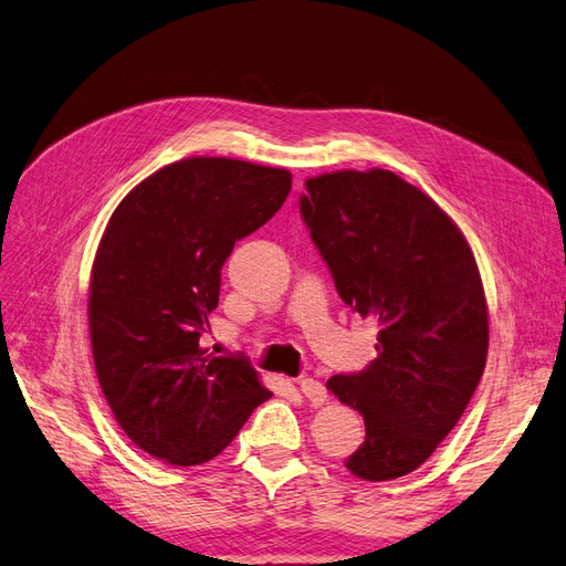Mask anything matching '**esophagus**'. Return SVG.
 <instances>
[{
	"label": "esophagus",
	"mask_w": 566,
	"mask_h": 566,
	"mask_svg": "<svg viewBox=\"0 0 566 566\" xmlns=\"http://www.w3.org/2000/svg\"><path fill=\"white\" fill-rule=\"evenodd\" d=\"M300 391L306 397L312 406H323V401L328 399V389L323 387V382L314 380V378H302L300 380Z\"/></svg>",
	"instance_id": "obj_1"
}]
</instances>
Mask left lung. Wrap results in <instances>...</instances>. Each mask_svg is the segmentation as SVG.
I'll return each instance as SVG.
<instances>
[{"label": "left lung", "instance_id": "obj_1", "mask_svg": "<svg viewBox=\"0 0 566 566\" xmlns=\"http://www.w3.org/2000/svg\"><path fill=\"white\" fill-rule=\"evenodd\" d=\"M304 186L300 214L337 295L378 323V358L328 380L366 424L345 465L368 482H387L434 453L482 380V279L451 217L394 172L345 169Z\"/></svg>", "mask_w": 566, "mask_h": 566}]
</instances>
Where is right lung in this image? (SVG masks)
<instances>
[{"instance_id":"add662e5","label":"right lung","mask_w":566,"mask_h":566,"mask_svg":"<svg viewBox=\"0 0 566 566\" xmlns=\"http://www.w3.org/2000/svg\"><path fill=\"white\" fill-rule=\"evenodd\" d=\"M287 169L188 158L125 196L101 238L90 333L101 389L136 447L200 465L271 399L248 356L200 347L235 241L281 210Z\"/></svg>"}]
</instances>
